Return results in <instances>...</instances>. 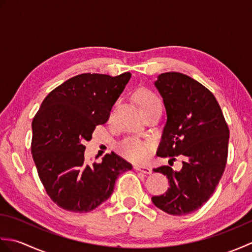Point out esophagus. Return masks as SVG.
<instances>
[{"label": "esophagus", "instance_id": "esophagus-1", "mask_svg": "<svg viewBox=\"0 0 252 252\" xmlns=\"http://www.w3.org/2000/svg\"><path fill=\"white\" fill-rule=\"evenodd\" d=\"M134 169L136 171H140L142 173H145V174H151L153 172V170L148 167H144V165H134Z\"/></svg>", "mask_w": 252, "mask_h": 252}]
</instances>
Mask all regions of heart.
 <instances>
[{
    "label": "heart",
    "instance_id": "1",
    "mask_svg": "<svg viewBox=\"0 0 252 252\" xmlns=\"http://www.w3.org/2000/svg\"><path fill=\"white\" fill-rule=\"evenodd\" d=\"M135 99L141 110L159 103L156 95L148 90L137 91L135 94ZM152 149L153 143L151 141L142 140V138L137 137L126 138L118 146V151L123 157L135 162L145 161L151 156Z\"/></svg>",
    "mask_w": 252,
    "mask_h": 252
}]
</instances>
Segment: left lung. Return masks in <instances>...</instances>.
Here are the masks:
<instances>
[{
    "instance_id": "left-lung-1",
    "label": "left lung",
    "mask_w": 252,
    "mask_h": 252,
    "mask_svg": "<svg viewBox=\"0 0 252 252\" xmlns=\"http://www.w3.org/2000/svg\"><path fill=\"white\" fill-rule=\"evenodd\" d=\"M155 87L167 112L157 156L182 155L184 160L180 171L169 165L154 169L167 176L170 187L152 201L169 215H189L209 200L222 178L229 130L215 95L196 80L165 72L159 74Z\"/></svg>"
}]
</instances>
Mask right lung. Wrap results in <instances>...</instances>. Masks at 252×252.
Instances as JSON below:
<instances>
[{
    "mask_svg": "<svg viewBox=\"0 0 252 252\" xmlns=\"http://www.w3.org/2000/svg\"><path fill=\"white\" fill-rule=\"evenodd\" d=\"M130 79V72L78 74L53 90L32 120L37 173L51 199L67 211H92L111 196L118 176L132 169L115 153L100 163L84 162V143L108 120Z\"/></svg>",
    "mask_w": 252,
    "mask_h": 252,
    "instance_id": "add662e5",
    "label": "right lung"
}]
</instances>
